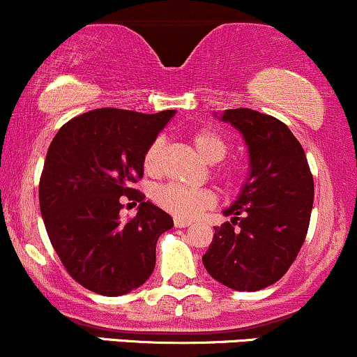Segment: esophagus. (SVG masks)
I'll return each mask as SVG.
<instances>
[{
    "label": "esophagus",
    "instance_id": "obj_1",
    "mask_svg": "<svg viewBox=\"0 0 357 357\" xmlns=\"http://www.w3.org/2000/svg\"><path fill=\"white\" fill-rule=\"evenodd\" d=\"M190 225H191V221L181 220V218H174V227L176 228H186V227H190Z\"/></svg>",
    "mask_w": 357,
    "mask_h": 357
}]
</instances>
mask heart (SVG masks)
<instances>
[{"mask_svg":"<svg viewBox=\"0 0 357 357\" xmlns=\"http://www.w3.org/2000/svg\"><path fill=\"white\" fill-rule=\"evenodd\" d=\"M192 147L199 158L206 162H218L228 153V142L220 132L213 129H202L191 136ZM162 154V139H155L144 154L146 173L155 174L159 171ZM155 203L171 215L178 218L191 220L199 213L215 204V195L208 190H191V188L178 186V184H166L154 192Z\"/></svg>","mask_w":357,"mask_h":357,"instance_id":"1","label":"heart"}]
</instances>
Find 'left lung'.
<instances>
[{
	"label": "left lung",
	"instance_id": "8db88e82",
	"mask_svg": "<svg viewBox=\"0 0 357 357\" xmlns=\"http://www.w3.org/2000/svg\"><path fill=\"white\" fill-rule=\"evenodd\" d=\"M243 137L248 174L215 227L203 265L216 282L255 292L284 277L304 243L314 203V179L304 149L278 119L252 109L215 114Z\"/></svg>",
	"mask_w": 357,
	"mask_h": 357
}]
</instances>
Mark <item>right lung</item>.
<instances>
[{"instance_id": "add662e5", "label": "right lung", "mask_w": 357, "mask_h": 357, "mask_svg": "<svg viewBox=\"0 0 357 357\" xmlns=\"http://www.w3.org/2000/svg\"><path fill=\"white\" fill-rule=\"evenodd\" d=\"M176 110L96 109L56 132L40 178V211L56 255L85 289L117 297L153 273L155 243L173 218L136 191L144 154ZM121 195L139 203L122 222Z\"/></svg>"}]
</instances>
